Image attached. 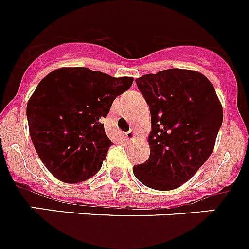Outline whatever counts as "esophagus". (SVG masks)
<instances>
[{
  "label": "esophagus",
  "mask_w": 249,
  "mask_h": 249,
  "mask_svg": "<svg viewBox=\"0 0 249 249\" xmlns=\"http://www.w3.org/2000/svg\"><path fill=\"white\" fill-rule=\"evenodd\" d=\"M135 137H136V131L132 128V130H130L126 134V139L127 140H134Z\"/></svg>",
  "instance_id": "esophagus-1"
}]
</instances>
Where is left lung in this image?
Here are the masks:
<instances>
[{
	"mask_svg": "<svg viewBox=\"0 0 249 249\" xmlns=\"http://www.w3.org/2000/svg\"><path fill=\"white\" fill-rule=\"evenodd\" d=\"M136 83L150 109L152 131L150 157L132 171L148 188L172 190L190 180L213 152L222 105L199 71L166 69Z\"/></svg>",
	"mask_w": 249,
	"mask_h": 249,
	"instance_id": "1",
	"label": "left lung"
}]
</instances>
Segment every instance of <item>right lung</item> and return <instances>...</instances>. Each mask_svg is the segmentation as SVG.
Masks as SVG:
<instances>
[{
  "instance_id": "add662e5",
  "label": "right lung",
  "mask_w": 249,
  "mask_h": 249,
  "mask_svg": "<svg viewBox=\"0 0 249 249\" xmlns=\"http://www.w3.org/2000/svg\"><path fill=\"white\" fill-rule=\"evenodd\" d=\"M132 82V77L64 67L38 83L28 100V126L36 152L53 176L77 184L100 171L112 145L101 118Z\"/></svg>"
}]
</instances>
